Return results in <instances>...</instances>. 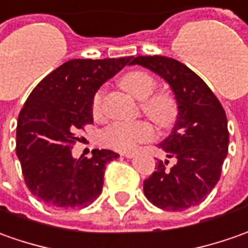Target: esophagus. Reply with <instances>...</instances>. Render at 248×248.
I'll return each mask as SVG.
<instances>
[{
    "label": "esophagus",
    "instance_id": "34e87169",
    "mask_svg": "<svg viewBox=\"0 0 248 248\" xmlns=\"http://www.w3.org/2000/svg\"><path fill=\"white\" fill-rule=\"evenodd\" d=\"M123 155L127 157V158H132V157L135 155V153H134V151H127V153H123Z\"/></svg>",
    "mask_w": 248,
    "mask_h": 248
}]
</instances>
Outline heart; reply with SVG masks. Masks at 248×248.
Segmentation results:
<instances>
[{"label":"heart","mask_w":248,"mask_h":248,"mask_svg":"<svg viewBox=\"0 0 248 248\" xmlns=\"http://www.w3.org/2000/svg\"><path fill=\"white\" fill-rule=\"evenodd\" d=\"M120 86L140 101L142 112L159 128H170L179 116V106L172 94L167 91H154L155 80L146 71H131L120 78ZM104 93L99 90L93 99V113H101ZM154 138V128L147 121L114 123L101 132V142L114 150L129 151L136 144Z\"/></svg>","instance_id":"obj_1"}]
</instances>
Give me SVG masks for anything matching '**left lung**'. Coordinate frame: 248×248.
<instances>
[{"label":"left lung","instance_id":"obj_1","mask_svg":"<svg viewBox=\"0 0 248 248\" xmlns=\"http://www.w3.org/2000/svg\"><path fill=\"white\" fill-rule=\"evenodd\" d=\"M142 65L159 75L173 90L179 116L173 131L159 149L169 159L158 161L143 183L146 198L168 212H183L199 205L220 180L228 154L227 114L220 101L188 66L164 56H139L131 65Z\"/></svg>","mask_w":248,"mask_h":248}]
</instances>
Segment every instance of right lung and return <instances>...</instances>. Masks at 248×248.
Listing matches in <instances>:
<instances>
[{
    "label": "right lung",
    "mask_w": 248,
    "mask_h": 248,
    "mask_svg": "<svg viewBox=\"0 0 248 248\" xmlns=\"http://www.w3.org/2000/svg\"><path fill=\"white\" fill-rule=\"evenodd\" d=\"M132 57L71 60L36 84L21 108L16 128V154L31 194L60 210L91 205L102 192L106 165L119 157L112 150H93L75 159L76 131L93 123L98 89Z\"/></svg>",
    "instance_id": "obj_1"
}]
</instances>
